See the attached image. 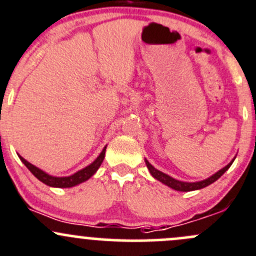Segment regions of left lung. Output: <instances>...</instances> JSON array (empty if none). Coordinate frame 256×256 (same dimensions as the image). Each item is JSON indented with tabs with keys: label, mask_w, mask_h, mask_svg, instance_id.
<instances>
[{
	"label": "left lung",
	"mask_w": 256,
	"mask_h": 256,
	"mask_svg": "<svg viewBox=\"0 0 256 256\" xmlns=\"http://www.w3.org/2000/svg\"><path fill=\"white\" fill-rule=\"evenodd\" d=\"M234 160H236V157H234V158L232 160V161L229 162L226 167H223L222 170H219L218 172H216L214 174H212L210 177L206 178V180H198V182H183V180H176V178L168 176V174H164V172H161V171H158L157 168H154V167L152 166V164H150L146 158H144V164H146V166H147V168H148L151 176L154 178H156V180H160L161 183L168 186L170 188H172V190H180V192H190V190H202V188L207 187V186L212 184L213 182H216L219 177L223 176L224 172L228 171V168L232 166V164L234 162Z\"/></svg>",
	"instance_id": "1"
}]
</instances>
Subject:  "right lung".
<instances>
[{
  "label": "right lung",
  "mask_w": 256,
  "mask_h": 256,
  "mask_svg": "<svg viewBox=\"0 0 256 256\" xmlns=\"http://www.w3.org/2000/svg\"><path fill=\"white\" fill-rule=\"evenodd\" d=\"M105 151H106V146L102 148V151L100 152V154L95 158L94 162H92L89 166H86L85 168L80 170V171L76 172V174L68 177H54L52 176V174H46L44 171H42V170H40L38 167H36L34 164H30V162H28L27 160L23 158L22 156H20V160L24 164V166L32 172L33 176L38 178V180H40V182L44 183V184L49 186V187H56V188H70V187H74V186L80 184V183L85 182V180H89L90 177L94 176L95 172L99 170V167L102 166V161H104Z\"/></svg>",
  "instance_id": "right-lung-1"
}]
</instances>
